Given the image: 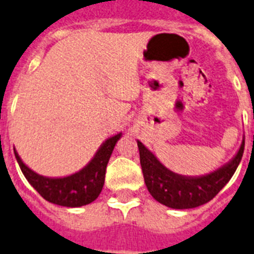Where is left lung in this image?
I'll return each mask as SVG.
<instances>
[{
  "instance_id": "left-lung-1",
  "label": "left lung",
  "mask_w": 254,
  "mask_h": 254,
  "mask_svg": "<svg viewBox=\"0 0 254 254\" xmlns=\"http://www.w3.org/2000/svg\"><path fill=\"white\" fill-rule=\"evenodd\" d=\"M138 148L144 183L152 197L170 208L185 209L207 203L228 184L243 157L244 142L228 165L199 178L182 176L167 170L139 140Z\"/></svg>"
}]
</instances>
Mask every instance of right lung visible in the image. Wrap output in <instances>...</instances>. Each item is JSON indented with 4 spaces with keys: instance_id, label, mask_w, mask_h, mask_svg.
I'll return each instance as SVG.
<instances>
[{
    "instance_id": "right-lung-1",
    "label": "right lung",
    "mask_w": 254,
    "mask_h": 254,
    "mask_svg": "<svg viewBox=\"0 0 254 254\" xmlns=\"http://www.w3.org/2000/svg\"><path fill=\"white\" fill-rule=\"evenodd\" d=\"M120 136L121 134H118L106 140L93 160L79 173L59 179H51L35 174L23 164L16 151L15 157L26 180L46 200L64 207H80L92 203L100 195L105 184L106 166Z\"/></svg>"
}]
</instances>
